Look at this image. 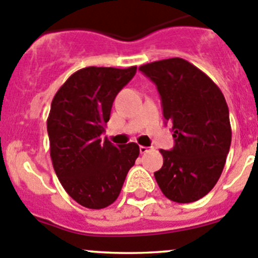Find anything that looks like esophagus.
Returning a JSON list of instances; mask_svg holds the SVG:
<instances>
[{
  "label": "esophagus",
  "mask_w": 258,
  "mask_h": 258,
  "mask_svg": "<svg viewBox=\"0 0 258 258\" xmlns=\"http://www.w3.org/2000/svg\"><path fill=\"white\" fill-rule=\"evenodd\" d=\"M152 149H153L152 146H150V148H148V146L140 145V153H141V154H145V153H148L149 150H152Z\"/></svg>",
  "instance_id": "34e87169"
}]
</instances>
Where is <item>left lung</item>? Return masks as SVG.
Wrapping results in <instances>:
<instances>
[{"instance_id":"obj_1","label":"left lung","mask_w":258,"mask_h":258,"mask_svg":"<svg viewBox=\"0 0 258 258\" xmlns=\"http://www.w3.org/2000/svg\"><path fill=\"white\" fill-rule=\"evenodd\" d=\"M139 71L157 86L175 139L173 149H161L163 166L155 180L169 201H198L219 181L230 149L224 95L207 74L181 57L144 64Z\"/></svg>"}]
</instances>
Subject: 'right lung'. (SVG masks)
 I'll return each mask as SVG.
<instances>
[{"label":"right lung","mask_w":258,"mask_h":258,"mask_svg":"<svg viewBox=\"0 0 258 258\" xmlns=\"http://www.w3.org/2000/svg\"><path fill=\"white\" fill-rule=\"evenodd\" d=\"M135 73L136 67L80 69L51 103L47 132L52 166L66 191L86 208L110 206L140 154L136 143L117 148L100 139L115 96Z\"/></svg>","instance_id":"add662e5"}]
</instances>
